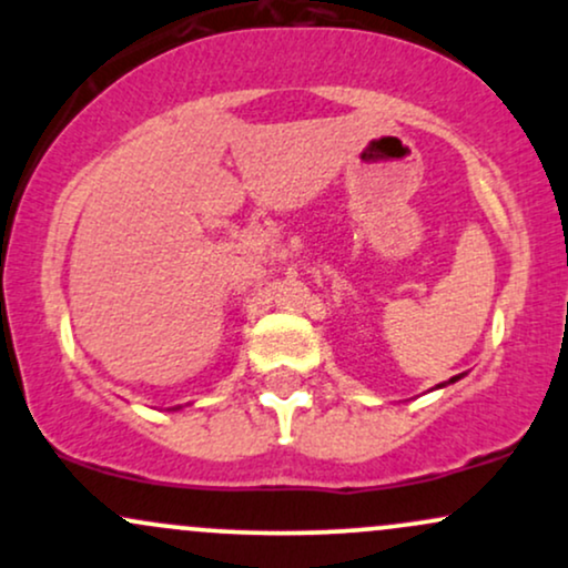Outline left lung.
I'll return each mask as SVG.
<instances>
[{
	"label": "left lung",
	"mask_w": 568,
	"mask_h": 568,
	"mask_svg": "<svg viewBox=\"0 0 568 568\" xmlns=\"http://www.w3.org/2000/svg\"><path fill=\"white\" fill-rule=\"evenodd\" d=\"M452 382H456V379H452Z\"/></svg>",
	"instance_id": "left-lung-1"
}]
</instances>
